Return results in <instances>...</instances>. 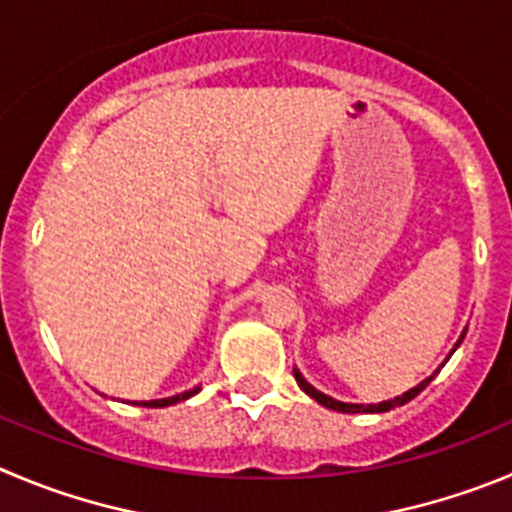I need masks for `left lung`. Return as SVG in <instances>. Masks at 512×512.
Masks as SVG:
<instances>
[{
  "label": "left lung",
  "instance_id": "1",
  "mask_svg": "<svg viewBox=\"0 0 512 512\" xmlns=\"http://www.w3.org/2000/svg\"><path fill=\"white\" fill-rule=\"evenodd\" d=\"M465 333H467V328H465V331H462V336L457 338L455 348H452V351L447 353V358H444V364H447L452 353H455L457 348H460V343H462V338H465ZM442 366H439V369H442ZM439 369L434 371L432 376H427V379H424V381H419V384L414 386V389L404 391V394L394 396V399H389V401H379V404H348V401H338V399H333V396H328V394H323V391L315 389L313 384H308V381L303 379V374H300L298 369H293V376H295V381H298L300 389H303L305 394L310 396V399H315V401H318V404H323V407H326V409H336V412H343V414H381V412H389V409H394V407H404L407 401H412L414 396L419 394V391L427 389V384L434 379V376L439 374Z\"/></svg>",
  "mask_w": 512,
  "mask_h": 512
}]
</instances>
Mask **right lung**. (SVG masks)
Listing matches in <instances>:
<instances>
[{
    "mask_svg": "<svg viewBox=\"0 0 512 512\" xmlns=\"http://www.w3.org/2000/svg\"><path fill=\"white\" fill-rule=\"evenodd\" d=\"M199 389H202V386H194V389H189V391H181V394H176V396H166V399H151V401H133V404H136V407H151V409L171 407V404H179V401H186V399H189V396L199 394Z\"/></svg>",
    "mask_w": 512,
    "mask_h": 512,
    "instance_id": "right-lung-1",
    "label": "right lung"
}]
</instances>
